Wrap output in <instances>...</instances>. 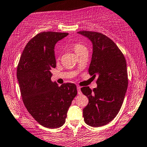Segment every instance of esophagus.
<instances>
[{
    "mask_svg": "<svg viewBox=\"0 0 147 147\" xmlns=\"http://www.w3.org/2000/svg\"><path fill=\"white\" fill-rule=\"evenodd\" d=\"M77 93H78V94H81V93H82L81 88H80V86H77Z\"/></svg>",
    "mask_w": 147,
    "mask_h": 147,
    "instance_id": "obj_1",
    "label": "esophagus"
}]
</instances>
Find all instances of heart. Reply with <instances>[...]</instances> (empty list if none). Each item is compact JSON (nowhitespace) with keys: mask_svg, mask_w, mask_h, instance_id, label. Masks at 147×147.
I'll return each instance as SVG.
<instances>
[{"mask_svg":"<svg viewBox=\"0 0 147 147\" xmlns=\"http://www.w3.org/2000/svg\"><path fill=\"white\" fill-rule=\"evenodd\" d=\"M71 47L78 56L84 51H87V48L86 47L80 42H73L71 45Z\"/></svg>","mask_w":147,"mask_h":147,"instance_id":"b5f03b06","label":"heart"}]
</instances>
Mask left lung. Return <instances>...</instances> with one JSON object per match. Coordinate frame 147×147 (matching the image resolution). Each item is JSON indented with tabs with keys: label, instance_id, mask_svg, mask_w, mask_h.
Returning <instances> with one entry per match:
<instances>
[{
	"label": "left lung",
	"instance_id": "8db88e82",
	"mask_svg": "<svg viewBox=\"0 0 147 147\" xmlns=\"http://www.w3.org/2000/svg\"><path fill=\"white\" fill-rule=\"evenodd\" d=\"M93 43V54L88 73L96 78L98 87L92 91L81 88L88 97V104L83 109L87 125L100 127L109 123L117 115L128 88L126 61L117 45L105 35L93 31H79Z\"/></svg>",
	"mask_w": 147,
	"mask_h": 147
}]
</instances>
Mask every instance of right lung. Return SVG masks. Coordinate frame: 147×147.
<instances>
[{
	"label": "right lung",
	"instance_id": "right-lung-1",
	"mask_svg": "<svg viewBox=\"0 0 147 147\" xmlns=\"http://www.w3.org/2000/svg\"><path fill=\"white\" fill-rule=\"evenodd\" d=\"M67 33L42 32L24 48L17 76L24 105L37 122L48 128H57L65 122L67 112L77 96L75 84L59 86L51 81V70L56 66L54 46Z\"/></svg>",
	"mask_w": 147,
	"mask_h": 147
}]
</instances>
